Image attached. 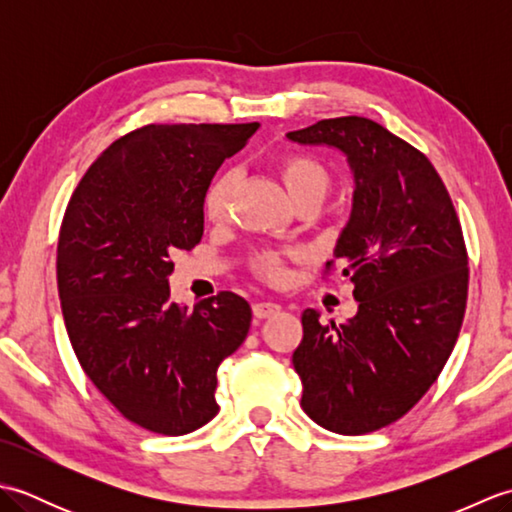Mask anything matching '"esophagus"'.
<instances>
[{"label":"esophagus","mask_w":512,"mask_h":512,"mask_svg":"<svg viewBox=\"0 0 512 512\" xmlns=\"http://www.w3.org/2000/svg\"><path fill=\"white\" fill-rule=\"evenodd\" d=\"M281 306L279 303H273V301H262V303H255L253 306V314L255 319H270L275 317V314H279Z\"/></svg>","instance_id":"1"}]
</instances>
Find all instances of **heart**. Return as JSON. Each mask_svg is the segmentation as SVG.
Here are the masks:
<instances>
[{"mask_svg": "<svg viewBox=\"0 0 512 512\" xmlns=\"http://www.w3.org/2000/svg\"><path fill=\"white\" fill-rule=\"evenodd\" d=\"M277 173L290 198H297V195L319 191L325 193L328 187V173L321 167L319 160H314L308 154H288L277 160ZM233 189V173H222L217 176L211 187L206 189L204 195V213L209 220H222L228 209V198H231ZM259 270L270 279H279L284 275V268H281V259L275 255H264L259 259Z\"/></svg>", "mask_w": 512, "mask_h": 512, "instance_id": "heart-1", "label": "heart"}]
</instances>
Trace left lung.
I'll return each mask as SVG.
<instances>
[{
  "label": "left lung",
  "instance_id": "1",
  "mask_svg": "<svg viewBox=\"0 0 512 512\" xmlns=\"http://www.w3.org/2000/svg\"><path fill=\"white\" fill-rule=\"evenodd\" d=\"M347 158L354 193L334 259L354 284L347 323L303 312L292 365L301 407L323 429L361 436L427 394L462 328L469 259L462 226L429 158L369 118H325L288 132Z\"/></svg>",
  "mask_w": 512,
  "mask_h": 512
}]
</instances>
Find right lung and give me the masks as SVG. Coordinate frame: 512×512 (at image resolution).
Instances as JSON below:
<instances>
[{"label":"right lung","mask_w":512,"mask_h":512,"mask_svg":"<svg viewBox=\"0 0 512 512\" xmlns=\"http://www.w3.org/2000/svg\"><path fill=\"white\" fill-rule=\"evenodd\" d=\"M259 123L147 125L94 160L65 209L57 284L74 354L96 389L147 431L184 436L217 413V367L244 343L248 301L171 299V255L204 233L215 171Z\"/></svg>","instance_id":"obj_1"}]
</instances>
